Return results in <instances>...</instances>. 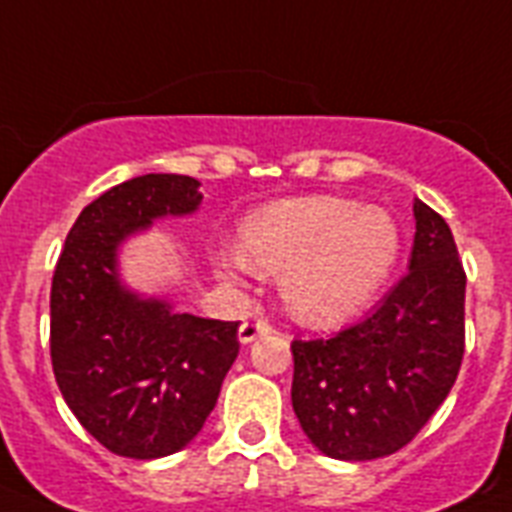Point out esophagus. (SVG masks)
I'll return each instance as SVG.
<instances>
[{
	"label": "esophagus",
	"instance_id": "esophagus-1",
	"mask_svg": "<svg viewBox=\"0 0 512 512\" xmlns=\"http://www.w3.org/2000/svg\"><path fill=\"white\" fill-rule=\"evenodd\" d=\"M271 332V324L263 319H252V321H244L239 327V340L244 342V345H249V342H255L257 337H263Z\"/></svg>",
	"mask_w": 512,
	"mask_h": 512
}]
</instances>
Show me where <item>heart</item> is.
Here are the masks:
<instances>
[{"instance_id":"b5f03b06","label":"heart","mask_w":512,"mask_h":512,"mask_svg":"<svg viewBox=\"0 0 512 512\" xmlns=\"http://www.w3.org/2000/svg\"><path fill=\"white\" fill-rule=\"evenodd\" d=\"M401 233L388 209L342 196H300L255 209L241 249L215 255L223 279L279 273V292L303 324L324 327L358 313L388 281Z\"/></svg>"}]
</instances>
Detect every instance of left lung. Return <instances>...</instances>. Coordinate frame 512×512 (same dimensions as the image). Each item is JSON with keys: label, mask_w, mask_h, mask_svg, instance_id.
Wrapping results in <instances>:
<instances>
[{"label": "left lung", "mask_w": 512, "mask_h": 512, "mask_svg": "<svg viewBox=\"0 0 512 512\" xmlns=\"http://www.w3.org/2000/svg\"><path fill=\"white\" fill-rule=\"evenodd\" d=\"M409 273L369 316L292 342V406L332 460L364 462L406 446L449 396L465 353V271L449 225L414 199Z\"/></svg>", "instance_id": "1"}]
</instances>
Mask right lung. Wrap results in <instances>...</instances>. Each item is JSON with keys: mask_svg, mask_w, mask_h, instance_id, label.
I'll return each mask as SVG.
<instances>
[{"mask_svg": "<svg viewBox=\"0 0 512 512\" xmlns=\"http://www.w3.org/2000/svg\"><path fill=\"white\" fill-rule=\"evenodd\" d=\"M199 204L193 177H132L82 209L55 265V382L82 428L119 457L156 460L191 444L239 356V321L175 313L119 279V247L132 233Z\"/></svg>", "mask_w": 512, "mask_h": 512, "instance_id": "obj_1", "label": "right lung"}]
</instances>
